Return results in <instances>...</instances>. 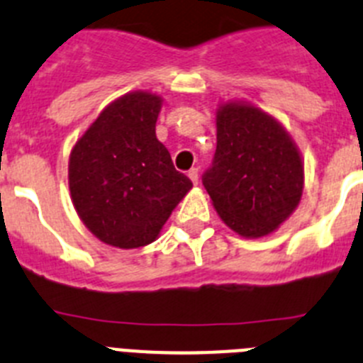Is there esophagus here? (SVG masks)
Segmentation results:
<instances>
[{"label": "esophagus", "mask_w": 363, "mask_h": 363, "mask_svg": "<svg viewBox=\"0 0 363 363\" xmlns=\"http://www.w3.org/2000/svg\"><path fill=\"white\" fill-rule=\"evenodd\" d=\"M188 177H189V181L194 182V184H199V169L197 168L189 169Z\"/></svg>", "instance_id": "obj_1"}]
</instances>
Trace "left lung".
I'll return each mask as SVG.
<instances>
[{
	"label": "left lung",
	"mask_w": 363,
	"mask_h": 363,
	"mask_svg": "<svg viewBox=\"0 0 363 363\" xmlns=\"http://www.w3.org/2000/svg\"><path fill=\"white\" fill-rule=\"evenodd\" d=\"M215 121V159L202 175L215 211L240 237L271 235L302 199L298 146L275 117L247 101L220 103Z\"/></svg>",
	"instance_id": "left-lung-1"
}]
</instances>
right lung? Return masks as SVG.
Segmentation results:
<instances>
[{
  "instance_id": "obj_1",
  "label": "right lung",
  "mask_w": 363,
  "mask_h": 363,
  "mask_svg": "<svg viewBox=\"0 0 363 363\" xmlns=\"http://www.w3.org/2000/svg\"><path fill=\"white\" fill-rule=\"evenodd\" d=\"M162 97L135 90L104 106L68 159L72 204L88 231L121 250L152 244L191 189L155 135Z\"/></svg>"
}]
</instances>
